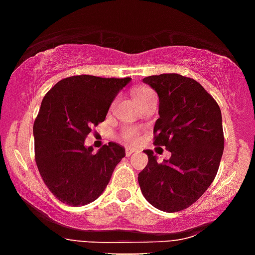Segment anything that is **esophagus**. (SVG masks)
Instances as JSON below:
<instances>
[{"instance_id": "1", "label": "esophagus", "mask_w": 255, "mask_h": 255, "mask_svg": "<svg viewBox=\"0 0 255 255\" xmlns=\"http://www.w3.org/2000/svg\"><path fill=\"white\" fill-rule=\"evenodd\" d=\"M136 149H134V147H126V155H127V157H129V155H132V154L133 153H136Z\"/></svg>"}]
</instances>
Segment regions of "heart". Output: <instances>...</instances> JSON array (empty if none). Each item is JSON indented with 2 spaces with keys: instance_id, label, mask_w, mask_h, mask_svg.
Here are the masks:
<instances>
[{
  "instance_id": "obj_1",
  "label": "heart",
  "mask_w": 255,
  "mask_h": 255,
  "mask_svg": "<svg viewBox=\"0 0 255 255\" xmlns=\"http://www.w3.org/2000/svg\"><path fill=\"white\" fill-rule=\"evenodd\" d=\"M149 95H153V91L146 87H136L132 89V96H133L136 102L144 100ZM122 137L124 140L129 141V142H136L140 138V132H138V129L136 127H124L122 129Z\"/></svg>"
}]
</instances>
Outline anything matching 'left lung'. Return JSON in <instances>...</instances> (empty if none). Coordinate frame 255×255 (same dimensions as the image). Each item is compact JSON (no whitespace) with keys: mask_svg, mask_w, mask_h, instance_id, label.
Listing matches in <instances>:
<instances>
[{"mask_svg":"<svg viewBox=\"0 0 255 255\" xmlns=\"http://www.w3.org/2000/svg\"><path fill=\"white\" fill-rule=\"evenodd\" d=\"M159 97V118L154 126V145L166 146L171 158L158 163L151 150L138 174L147 202L166 213L194 204L210 187L224 150L219 105L205 88L179 74L142 79Z\"/></svg>","mask_w":255,"mask_h":255,"instance_id":"1","label":"left lung"}]
</instances>
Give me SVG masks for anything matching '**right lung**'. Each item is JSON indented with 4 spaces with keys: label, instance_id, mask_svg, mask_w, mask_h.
<instances>
[{
    "label": "right lung",
    "instance_id": "right-lung-1",
    "mask_svg": "<svg viewBox=\"0 0 255 255\" xmlns=\"http://www.w3.org/2000/svg\"><path fill=\"white\" fill-rule=\"evenodd\" d=\"M129 81L78 75L62 79L45 95L33 123L35 159L45 185L63 204L83 206L97 200L126 157L117 142L92 153L84 141Z\"/></svg>",
    "mask_w": 255,
    "mask_h": 255
}]
</instances>
